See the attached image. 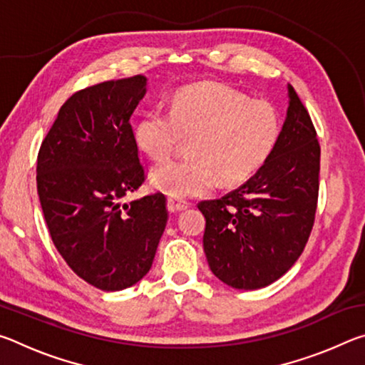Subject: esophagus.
<instances>
[{"label": "esophagus", "mask_w": 365, "mask_h": 365, "mask_svg": "<svg viewBox=\"0 0 365 365\" xmlns=\"http://www.w3.org/2000/svg\"><path fill=\"white\" fill-rule=\"evenodd\" d=\"M188 202L187 201H178V200H168V209L170 212H178V211H185L188 209Z\"/></svg>", "instance_id": "1"}]
</instances>
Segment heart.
<instances>
[{"mask_svg": "<svg viewBox=\"0 0 365 365\" xmlns=\"http://www.w3.org/2000/svg\"><path fill=\"white\" fill-rule=\"evenodd\" d=\"M280 135L277 109L220 83H200L178 90L168 113L154 109L135 123V143L151 159L174 151L182 137L187 159H170L153 168L151 185L170 197H188L211 190L217 177L224 185L250 178L269 159Z\"/></svg>", "mask_w": 365, "mask_h": 365, "instance_id": "b5f03b06", "label": "heart"}]
</instances>
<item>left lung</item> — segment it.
Listing matches in <instances>:
<instances>
[{
    "mask_svg": "<svg viewBox=\"0 0 365 365\" xmlns=\"http://www.w3.org/2000/svg\"><path fill=\"white\" fill-rule=\"evenodd\" d=\"M282 132L269 159L248 182L220 200L201 201L202 237L212 274L237 289L279 280L311 235L319 196L320 146L292 85Z\"/></svg>",
    "mask_w": 365,
    "mask_h": 365,
    "instance_id": "left-lung-1",
    "label": "left lung"
}]
</instances>
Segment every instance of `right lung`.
Listing matches in <instances>:
<instances>
[{"label": "right lung", "mask_w": 365, "mask_h": 365, "mask_svg": "<svg viewBox=\"0 0 365 365\" xmlns=\"http://www.w3.org/2000/svg\"><path fill=\"white\" fill-rule=\"evenodd\" d=\"M148 78L109 80L73 93L43 140L36 190L59 255L103 292L150 272L168 224L163 193L120 205L145 182L130 117Z\"/></svg>", "instance_id": "add662e5"}]
</instances>
